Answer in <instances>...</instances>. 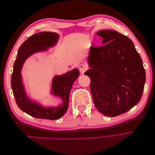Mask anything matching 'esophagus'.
<instances>
[{"instance_id":"34e87169","label":"esophagus","mask_w":155,"mask_h":155,"mask_svg":"<svg viewBox=\"0 0 155 155\" xmlns=\"http://www.w3.org/2000/svg\"><path fill=\"white\" fill-rule=\"evenodd\" d=\"M87 66L84 65V64H81L79 66V70H80V71L81 73H84V72L86 71V70H87Z\"/></svg>"}]
</instances>
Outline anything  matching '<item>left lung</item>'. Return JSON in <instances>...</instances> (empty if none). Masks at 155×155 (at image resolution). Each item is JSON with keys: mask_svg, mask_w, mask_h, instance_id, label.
<instances>
[{"mask_svg": "<svg viewBox=\"0 0 155 155\" xmlns=\"http://www.w3.org/2000/svg\"><path fill=\"white\" fill-rule=\"evenodd\" d=\"M101 46L91 47L90 68L84 73L95 107L103 115L115 117L127 112L140 101L146 72L140 55L129 38L113 30H101Z\"/></svg>", "mask_w": 155, "mask_h": 155, "instance_id": "left-lung-1", "label": "left lung"}]
</instances>
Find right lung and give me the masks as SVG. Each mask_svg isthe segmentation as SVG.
<instances>
[{
	"instance_id": "obj_1",
	"label": "right lung",
	"mask_w": 155,
	"mask_h": 155,
	"mask_svg": "<svg viewBox=\"0 0 155 155\" xmlns=\"http://www.w3.org/2000/svg\"><path fill=\"white\" fill-rule=\"evenodd\" d=\"M58 40L59 35L55 32L45 31L33 35L22 43L15 60L11 85L16 104L23 112L34 117L54 120L64 115L68 109L72 85L80 75L79 70L74 68L63 75L54 76L51 94L60 97L62 101L57 106L46 107L27 96L21 75L25 62L34 54L47 51L49 48L54 47Z\"/></svg>"
}]
</instances>
